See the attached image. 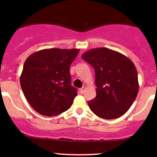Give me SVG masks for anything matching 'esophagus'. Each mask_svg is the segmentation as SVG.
<instances>
[{"label": "esophagus", "instance_id": "esophagus-1", "mask_svg": "<svg viewBox=\"0 0 157 157\" xmlns=\"http://www.w3.org/2000/svg\"><path fill=\"white\" fill-rule=\"evenodd\" d=\"M85 90H86V87H82L81 88V89H80V92L81 93V94H83L84 93V91H85Z\"/></svg>", "mask_w": 157, "mask_h": 157}]
</instances>
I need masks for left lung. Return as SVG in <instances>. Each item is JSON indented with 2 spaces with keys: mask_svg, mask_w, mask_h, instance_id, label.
Returning <instances> with one entry per match:
<instances>
[{
  "mask_svg": "<svg viewBox=\"0 0 157 157\" xmlns=\"http://www.w3.org/2000/svg\"><path fill=\"white\" fill-rule=\"evenodd\" d=\"M95 71L97 96L89 102L99 117L119 118L130 109L139 91L138 75L128 57L107 48L90 49L82 55Z\"/></svg>",
  "mask_w": 157,
  "mask_h": 157,
  "instance_id": "left-lung-1",
  "label": "left lung"
}]
</instances>
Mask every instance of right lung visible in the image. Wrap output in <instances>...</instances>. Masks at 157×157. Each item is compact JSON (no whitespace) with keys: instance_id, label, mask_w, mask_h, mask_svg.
<instances>
[{"instance_id":"1","label":"right lung","mask_w":157,"mask_h":157,"mask_svg":"<svg viewBox=\"0 0 157 157\" xmlns=\"http://www.w3.org/2000/svg\"><path fill=\"white\" fill-rule=\"evenodd\" d=\"M79 51L47 48L35 52L25 61L20 78L21 89L39 113L56 116L72 105L77 90L71 86L69 68Z\"/></svg>"}]
</instances>
